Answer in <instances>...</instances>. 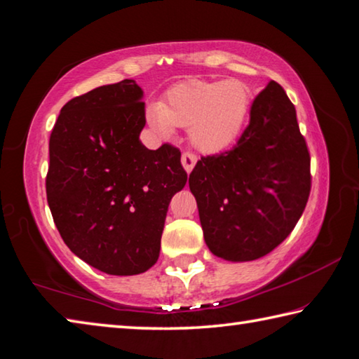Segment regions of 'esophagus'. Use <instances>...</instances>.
Here are the masks:
<instances>
[{"label":"esophagus","mask_w":359,"mask_h":359,"mask_svg":"<svg viewBox=\"0 0 359 359\" xmlns=\"http://www.w3.org/2000/svg\"><path fill=\"white\" fill-rule=\"evenodd\" d=\"M181 163H183V167L187 173L192 172L194 165L197 163V156L192 154V152H184L183 157H181Z\"/></svg>","instance_id":"obj_1"}]
</instances>
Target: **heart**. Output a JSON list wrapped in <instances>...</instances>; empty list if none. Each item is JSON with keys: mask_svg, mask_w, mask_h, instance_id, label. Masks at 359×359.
Segmentation results:
<instances>
[{"mask_svg": "<svg viewBox=\"0 0 359 359\" xmlns=\"http://www.w3.org/2000/svg\"><path fill=\"white\" fill-rule=\"evenodd\" d=\"M251 102L250 87L240 79H191L168 89L163 103H149L146 121L162 138L172 137L175 127H189L198 151L219 152L238 138Z\"/></svg>", "mask_w": 359, "mask_h": 359, "instance_id": "b5f03b06", "label": "heart"}]
</instances>
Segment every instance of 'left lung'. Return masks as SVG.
<instances>
[{"instance_id":"left-lung-1","label":"left lung","mask_w":359,"mask_h":359,"mask_svg":"<svg viewBox=\"0 0 359 359\" xmlns=\"http://www.w3.org/2000/svg\"><path fill=\"white\" fill-rule=\"evenodd\" d=\"M310 154L296 108L270 81L233 149L202 157L189 175L205 243L232 262L255 261L292 232L310 196Z\"/></svg>"}]
</instances>
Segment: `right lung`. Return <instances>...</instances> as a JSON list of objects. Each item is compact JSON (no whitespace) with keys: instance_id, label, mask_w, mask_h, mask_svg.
<instances>
[{"instance_id":"1","label":"right lung","mask_w":359,"mask_h":359,"mask_svg":"<svg viewBox=\"0 0 359 359\" xmlns=\"http://www.w3.org/2000/svg\"><path fill=\"white\" fill-rule=\"evenodd\" d=\"M143 90L133 79L65 104L49 140L47 203L63 242L109 275H138L158 259L168 205L187 181L172 144L151 151Z\"/></svg>"}]
</instances>
